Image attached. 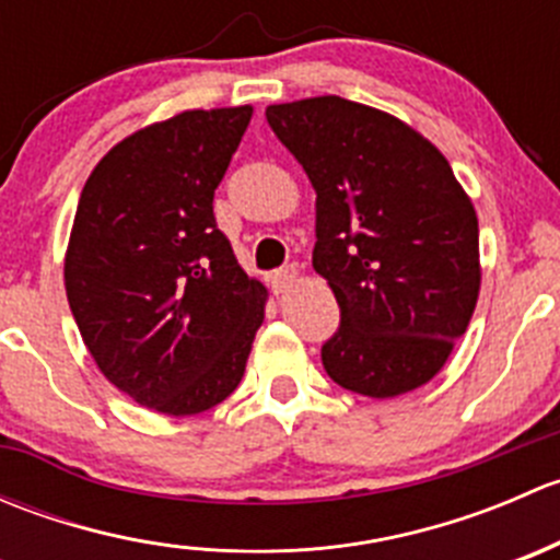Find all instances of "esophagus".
Wrapping results in <instances>:
<instances>
[{
	"instance_id": "34e87169",
	"label": "esophagus",
	"mask_w": 560,
	"mask_h": 560,
	"mask_svg": "<svg viewBox=\"0 0 560 560\" xmlns=\"http://www.w3.org/2000/svg\"><path fill=\"white\" fill-rule=\"evenodd\" d=\"M298 279H301V270H298L295 265H284V268L276 270V273L270 276V287H273L276 295H281V292L290 290Z\"/></svg>"
}]
</instances>
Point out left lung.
<instances>
[{
  "label": "left lung",
  "mask_w": 560,
  "mask_h": 560,
  "mask_svg": "<svg viewBox=\"0 0 560 560\" xmlns=\"http://www.w3.org/2000/svg\"><path fill=\"white\" fill-rule=\"evenodd\" d=\"M316 191L314 270L341 325L327 376L369 398L428 385L479 298V224L442 151L400 118L336 97L265 107Z\"/></svg>",
  "instance_id": "left-lung-1"
}]
</instances>
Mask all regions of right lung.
<instances>
[{
	"label": "right lung",
	"mask_w": 560,
	"mask_h": 560,
	"mask_svg": "<svg viewBox=\"0 0 560 560\" xmlns=\"http://www.w3.org/2000/svg\"><path fill=\"white\" fill-rule=\"evenodd\" d=\"M252 105L184 110L97 162L78 200L65 290L105 380L135 404L189 417L241 385L268 290L213 219V191Z\"/></svg>",
	"instance_id": "add662e5"
}]
</instances>
